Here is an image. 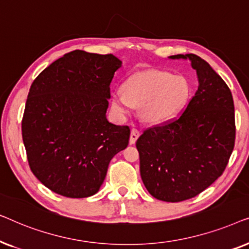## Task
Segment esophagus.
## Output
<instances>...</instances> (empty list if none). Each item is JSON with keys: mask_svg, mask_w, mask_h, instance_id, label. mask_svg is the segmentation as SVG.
<instances>
[{"mask_svg": "<svg viewBox=\"0 0 249 249\" xmlns=\"http://www.w3.org/2000/svg\"><path fill=\"white\" fill-rule=\"evenodd\" d=\"M139 135H141V132L137 129H131V132H130V139H129V142H130V144H135L136 141H137Z\"/></svg>", "mask_w": 249, "mask_h": 249, "instance_id": "1", "label": "esophagus"}]
</instances>
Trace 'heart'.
<instances>
[{
    "label": "heart",
    "instance_id": "obj_1",
    "mask_svg": "<svg viewBox=\"0 0 249 249\" xmlns=\"http://www.w3.org/2000/svg\"><path fill=\"white\" fill-rule=\"evenodd\" d=\"M190 85L182 76L161 70H142L124 80L122 90L112 93L111 103L119 115L131 113L141 107V117L152 124L176 118L188 103Z\"/></svg>",
    "mask_w": 249,
    "mask_h": 249
}]
</instances>
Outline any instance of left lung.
Masks as SVG:
<instances>
[{
  "label": "left lung",
  "instance_id": "obj_1",
  "mask_svg": "<svg viewBox=\"0 0 249 249\" xmlns=\"http://www.w3.org/2000/svg\"><path fill=\"white\" fill-rule=\"evenodd\" d=\"M189 60L198 89L178 119L146 129L136 146L141 176L153 197L164 202L193 198L222 175L236 138L232 94L212 67L195 54Z\"/></svg>",
  "mask_w": 249,
  "mask_h": 249
}]
</instances>
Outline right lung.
I'll list each match as a JSON object with an SVG mask.
<instances>
[{
    "label": "right lung",
    "instance_id": "1",
    "mask_svg": "<svg viewBox=\"0 0 249 249\" xmlns=\"http://www.w3.org/2000/svg\"><path fill=\"white\" fill-rule=\"evenodd\" d=\"M121 66L113 54L76 50L50 64L30 86L22 141L30 170L52 192L93 196L112 158L128 146V125L107 119L110 84Z\"/></svg>",
    "mask_w": 249,
    "mask_h": 249
}]
</instances>
